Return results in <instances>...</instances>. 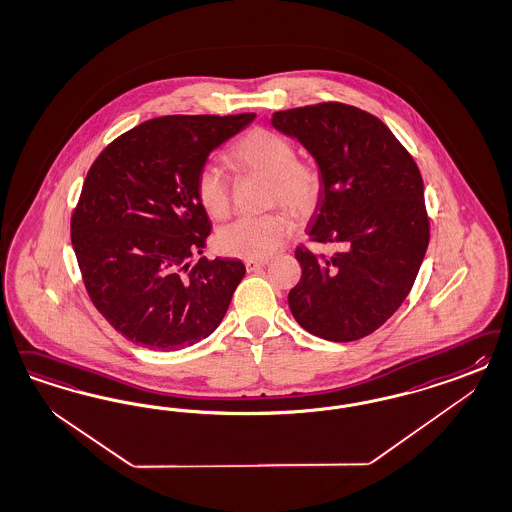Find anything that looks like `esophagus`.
Returning <instances> with one entry per match:
<instances>
[{
	"label": "esophagus",
	"mask_w": 512,
	"mask_h": 512,
	"mask_svg": "<svg viewBox=\"0 0 512 512\" xmlns=\"http://www.w3.org/2000/svg\"><path fill=\"white\" fill-rule=\"evenodd\" d=\"M265 265H267V262H260V260H247V262H245L247 271H258V269H262Z\"/></svg>",
	"instance_id": "34e87169"
}]
</instances>
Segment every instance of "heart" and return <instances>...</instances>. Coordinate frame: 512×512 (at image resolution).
Returning a JSON list of instances; mask_svg holds the SVG:
<instances>
[{
  "label": "heart",
  "instance_id": "1",
  "mask_svg": "<svg viewBox=\"0 0 512 512\" xmlns=\"http://www.w3.org/2000/svg\"><path fill=\"white\" fill-rule=\"evenodd\" d=\"M231 164L271 181V203L284 205L294 215H309L322 196V169L313 160H297L296 147L281 133L254 128L231 145ZM196 196L211 218H226L231 211L230 182L215 164L199 167ZM294 220L286 211L264 216H245L216 235V248L235 258L265 260L292 237Z\"/></svg>",
  "mask_w": 512,
  "mask_h": 512
}]
</instances>
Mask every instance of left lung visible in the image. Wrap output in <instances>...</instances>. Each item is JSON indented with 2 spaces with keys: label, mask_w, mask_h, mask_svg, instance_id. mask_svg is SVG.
<instances>
[{
  "label": "left lung",
  "mask_w": 512,
  "mask_h": 512,
  "mask_svg": "<svg viewBox=\"0 0 512 512\" xmlns=\"http://www.w3.org/2000/svg\"><path fill=\"white\" fill-rule=\"evenodd\" d=\"M271 126L296 137L322 169L307 233L339 248L326 258L297 247L301 279L288 294L290 311L320 339H362L409 296L428 248L418 165L382 120L345 103L277 111Z\"/></svg>",
  "instance_id": "8db88e82"
}]
</instances>
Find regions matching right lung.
<instances>
[{
	"label": "right lung",
	"instance_id": "add662e5",
	"mask_svg": "<svg viewBox=\"0 0 512 512\" xmlns=\"http://www.w3.org/2000/svg\"><path fill=\"white\" fill-rule=\"evenodd\" d=\"M254 118H152L116 137L90 167L71 216V245L94 307L135 345L192 347L228 311L247 269L231 258L192 265L211 233L196 175Z\"/></svg>",
	"mask_w": 512,
	"mask_h": 512
}]
</instances>
